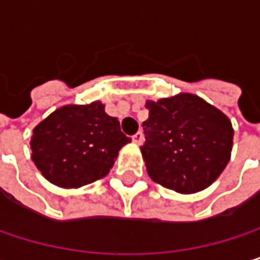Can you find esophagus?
<instances>
[{"mask_svg": "<svg viewBox=\"0 0 260 260\" xmlns=\"http://www.w3.org/2000/svg\"><path fill=\"white\" fill-rule=\"evenodd\" d=\"M143 140H144V135H143V132H140V131H138L135 135H132V141H134L137 146H140V144L143 143Z\"/></svg>", "mask_w": 260, "mask_h": 260, "instance_id": "obj_1", "label": "esophagus"}]
</instances>
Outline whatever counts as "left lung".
<instances>
[{
    "instance_id": "8db88e82",
    "label": "left lung",
    "mask_w": 260,
    "mask_h": 260,
    "mask_svg": "<svg viewBox=\"0 0 260 260\" xmlns=\"http://www.w3.org/2000/svg\"><path fill=\"white\" fill-rule=\"evenodd\" d=\"M146 108L141 155L150 179L181 194L199 192L217 181L234 146L229 117L192 93L146 101Z\"/></svg>"
}]
</instances>
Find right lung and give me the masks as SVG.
Instances as JSON below:
<instances>
[{
	"mask_svg": "<svg viewBox=\"0 0 260 260\" xmlns=\"http://www.w3.org/2000/svg\"><path fill=\"white\" fill-rule=\"evenodd\" d=\"M128 143L131 138L120 131V122L94 101L57 108L32 129L29 146L42 176L71 189L105 178Z\"/></svg>",
	"mask_w": 260,
	"mask_h": 260,
	"instance_id": "1",
	"label": "right lung"
}]
</instances>
